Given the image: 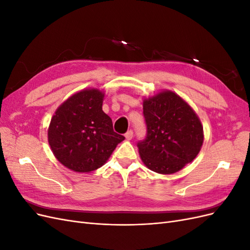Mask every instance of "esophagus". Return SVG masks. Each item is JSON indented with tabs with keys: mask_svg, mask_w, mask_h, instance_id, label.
I'll return each instance as SVG.
<instances>
[{
	"mask_svg": "<svg viewBox=\"0 0 250 250\" xmlns=\"http://www.w3.org/2000/svg\"><path fill=\"white\" fill-rule=\"evenodd\" d=\"M125 138L127 140H131L133 138V131L132 130H128L126 133H125Z\"/></svg>",
	"mask_w": 250,
	"mask_h": 250,
	"instance_id": "obj_1",
	"label": "esophagus"
}]
</instances>
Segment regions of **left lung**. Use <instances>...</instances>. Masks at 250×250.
<instances>
[{
	"instance_id": "8db88e82",
	"label": "left lung",
	"mask_w": 250,
	"mask_h": 250,
	"mask_svg": "<svg viewBox=\"0 0 250 250\" xmlns=\"http://www.w3.org/2000/svg\"><path fill=\"white\" fill-rule=\"evenodd\" d=\"M146 138L138 143L147 168L172 174L183 169L199 153L203 128L195 111L175 93L166 90L143 103Z\"/></svg>"
}]
</instances>
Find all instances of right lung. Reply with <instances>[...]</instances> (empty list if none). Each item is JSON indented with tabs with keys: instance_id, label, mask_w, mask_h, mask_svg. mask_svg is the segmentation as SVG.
I'll return each instance as SVG.
<instances>
[{
	"instance_id": "1",
	"label": "right lung",
	"mask_w": 250,
	"mask_h": 250,
	"mask_svg": "<svg viewBox=\"0 0 250 250\" xmlns=\"http://www.w3.org/2000/svg\"><path fill=\"white\" fill-rule=\"evenodd\" d=\"M103 98L100 90L83 89L60 105L51 120L48 141L53 154L75 172L102 167L125 139L113 131L111 119L102 110Z\"/></svg>"
}]
</instances>
